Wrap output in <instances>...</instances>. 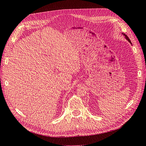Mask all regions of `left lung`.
<instances>
[{"instance_id": "8db88e82", "label": "left lung", "mask_w": 146, "mask_h": 146, "mask_svg": "<svg viewBox=\"0 0 146 146\" xmlns=\"http://www.w3.org/2000/svg\"><path fill=\"white\" fill-rule=\"evenodd\" d=\"M123 35H124V36H125V38H126V39H127V40H128V41H129V42H130V43H131V41H130V39H129V37H128V36H127V35H125V34H123Z\"/></svg>"}]
</instances>
